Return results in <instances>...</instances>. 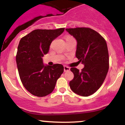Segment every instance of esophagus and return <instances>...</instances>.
<instances>
[{
    "instance_id": "1",
    "label": "esophagus",
    "mask_w": 125,
    "mask_h": 125,
    "mask_svg": "<svg viewBox=\"0 0 125 125\" xmlns=\"http://www.w3.org/2000/svg\"><path fill=\"white\" fill-rule=\"evenodd\" d=\"M70 71V68L69 67L66 66H64V72H68Z\"/></svg>"
}]
</instances>
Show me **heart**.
<instances>
[{
    "instance_id": "b5f03b06",
    "label": "heart",
    "mask_w": 125,
    "mask_h": 125,
    "mask_svg": "<svg viewBox=\"0 0 125 125\" xmlns=\"http://www.w3.org/2000/svg\"><path fill=\"white\" fill-rule=\"evenodd\" d=\"M71 38V37H67V38H66V39H67V38Z\"/></svg>"
}]
</instances>
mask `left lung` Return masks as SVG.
Segmentation results:
<instances>
[{"mask_svg": "<svg viewBox=\"0 0 125 125\" xmlns=\"http://www.w3.org/2000/svg\"><path fill=\"white\" fill-rule=\"evenodd\" d=\"M77 41L76 57L84 66L82 71L72 67L74 77L69 82L71 90L82 96H88L99 89L109 70L106 42L99 33L86 28L66 29Z\"/></svg>", "mask_w": 125, "mask_h": 125, "instance_id": "obj_1", "label": "left lung"}]
</instances>
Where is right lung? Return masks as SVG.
I'll list each match as a JSON object with an SVG mask.
<instances>
[{
	"label": "right lung",
	"mask_w": 125,
	"mask_h": 125,
	"mask_svg": "<svg viewBox=\"0 0 125 125\" xmlns=\"http://www.w3.org/2000/svg\"><path fill=\"white\" fill-rule=\"evenodd\" d=\"M64 30L36 29L19 42L16 58L19 74L23 85L33 95L43 97L51 94L63 72L62 64H44L42 58L48 53L52 42Z\"/></svg>",
	"instance_id": "add662e5"
}]
</instances>
